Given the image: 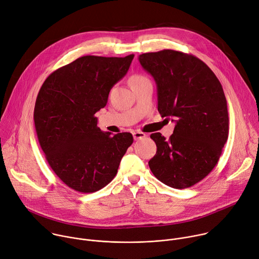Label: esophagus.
<instances>
[{"label":"esophagus","instance_id":"esophagus-1","mask_svg":"<svg viewBox=\"0 0 259 259\" xmlns=\"http://www.w3.org/2000/svg\"><path fill=\"white\" fill-rule=\"evenodd\" d=\"M133 137L135 140L137 139H141V138H144L145 137V134L143 132H139V131H135L133 132Z\"/></svg>","mask_w":259,"mask_h":259}]
</instances>
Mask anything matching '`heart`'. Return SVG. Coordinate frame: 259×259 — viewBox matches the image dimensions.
<instances>
[{
  "label": "heart",
  "instance_id": "obj_1",
  "mask_svg": "<svg viewBox=\"0 0 259 259\" xmlns=\"http://www.w3.org/2000/svg\"><path fill=\"white\" fill-rule=\"evenodd\" d=\"M145 80H149V79L145 78L144 76H141V75H134V76L130 79V84L139 83V82H142V81H145Z\"/></svg>",
  "mask_w": 259,
  "mask_h": 259
}]
</instances>
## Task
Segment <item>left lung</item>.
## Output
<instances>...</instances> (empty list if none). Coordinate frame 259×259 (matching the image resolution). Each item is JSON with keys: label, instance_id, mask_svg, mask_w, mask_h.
Here are the masks:
<instances>
[{"label": "left lung", "instance_id": "1", "mask_svg": "<svg viewBox=\"0 0 259 259\" xmlns=\"http://www.w3.org/2000/svg\"><path fill=\"white\" fill-rule=\"evenodd\" d=\"M138 59L157 84L159 113L176 123L168 140L160 132L151 135L157 153L149 166L170 188L193 187L213 170L229 137L223 86L210 67L192 54L165 49Z\"/></svg>", "mask_w": 259, "mask_h": 259}]
</instances>
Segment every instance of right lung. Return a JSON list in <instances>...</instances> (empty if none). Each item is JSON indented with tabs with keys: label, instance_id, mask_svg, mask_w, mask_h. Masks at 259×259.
I'll return each instance as SVG.
<instances>
[{
	"label": "right lung",
	"instance_id": "right-lung-1",
	"mask_svg": "<svg viewBox=\"0 0 259 259\" xmlns=\"http://www.w3.org/2000/svg\"><path fill=\"white\" fill-rule=\"evenodd\" d=\"M133 57L82 56L54 70L39 91L33 121L40 145L54 173L77 192L104 188L133 143L131 133L102 132L95 117Z\"/></svg>",
	"mask_w": 259,
	"mask_h": 259
}]
</instances>
